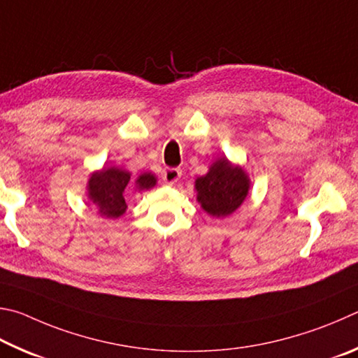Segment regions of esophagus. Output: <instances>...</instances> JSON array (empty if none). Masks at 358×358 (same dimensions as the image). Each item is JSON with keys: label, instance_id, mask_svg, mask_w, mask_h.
I'll return each instance as SVG.
<instances>
[{"label": "esophagus", "instance_id": "esophagus-1", "mask_svg": "<svg viewBox=\"0 0 358 358\" xmlns=\"http://www.w3.org/2000/svg\"><path fill=\"white\" fill-rule=\"evenodd\" d=\"M180 176H182V171H180L179 168H166L165 171H163L162 178L166 184H174V182H178Z\"/></svg>", "mask_w": 358, "mask_h": 358}]
</instances>
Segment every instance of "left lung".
<instances>
[{
  "label": "left lung",
  "mask_w": 358,
  "mask_h": 358,
  "mask_svg": "<svg viewBox=\"0 0 358 358\" xmlns=\"http://www.w3.org/2000/svg\"><path fill=\"white\" fill-rule=\"evenodd\" d=\"M195 187L201 208L214 217H224L242 204L250 184L242 168L222 159L210 166L208 174L196 179Z\"/></svg>",
  "instance_id": "obj_1"
}]
</instances>
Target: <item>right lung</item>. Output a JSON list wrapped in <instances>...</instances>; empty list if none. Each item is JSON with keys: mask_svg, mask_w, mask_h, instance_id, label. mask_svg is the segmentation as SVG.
Returning <instances> with one entry per match:
<instances>
[{"mask_svg": "<svg viewBox=\"0 0 358 358\" xmlns=\"http://www.w3.org/2000/svg\"><path fill=\"white\" fill-rule=\"evenodd\" d=\"M129 182L130 174L127 171H122V169L117 168L102 169V171L92 174V178L90 179V187H87V193H90L92 203L99 208L100 214L116 218L122 215L125 208H127L124 199V192ZM136 184L140 187V190L150 189V187L155 185L154 174H141L136 179Z\"/></svg>", "mask_w": 358, "mask_h": 358, "instance_id": "obj_1", "label": "right lung"}]
</instances>
